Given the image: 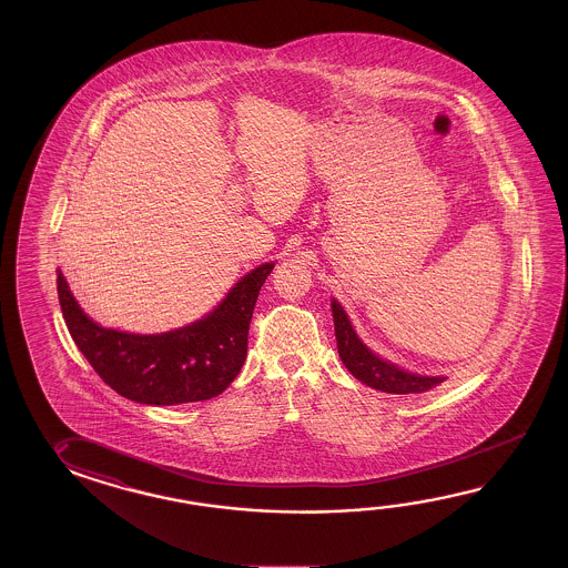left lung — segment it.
<instances>
[{
  "mask_svg": "<svg viewBox=\"0 0 568 568\" xmlns=\"http://www.w3.org/2000/svg\"><path fill=\"white\" fill-rule=\"evenodd\" d=\"M332 313H334V325H336L339 358L359 383L368 384L371 388L383 390V393L417 394L430 390L433 386L445 381L443 376H418V374L400 371L390 362H384L378 356H374L371 349L359 342L339 303L332 302Z\"/></svg>",
  "mask_w": 568,
  "mask_h": 568,
  "instance_id": "1",
  "label": "left lung"
}]
</instances>
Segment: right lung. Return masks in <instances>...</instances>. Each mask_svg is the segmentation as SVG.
<instances>
[{
  "mask_svg": "<svg viewBox=\"0 0 568 568\" xmlns=\"http://www.w3.org/2000/svg\"><path fill=\"white\" fill-rule=\"evenodd\" d=\"M273 266L244 275L204 320L158 336L104 329L82 313L60 271L57 285L70 336L104 384L141 405H184L219 396L243 368L256 297Z\"/></svg>",
  "mask_w": 568,
  "mask_h": 568,
  "instance_id": "right-lung-1",
  "label": "right lung"
}]
</instances>
